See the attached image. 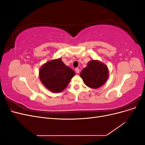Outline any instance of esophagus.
Here are the masks:
<instances>
[{
  "instance_id": "34e87169",
  "label": "esophagus",
  "mask_w": 145,
  "mask_h": 145,
  "mask_svg": "<svg viewBox=\"0 0 145 145\" xmlns=\"http://www.w3.org/2000/svg\"><path fill=\"white\" fill-rule=\"evenodd\" d=\"M75 71H76L77 74H78V73H79V72H80V69H79V68H76L75 69Z\"/></svg>"
}]
</instances>
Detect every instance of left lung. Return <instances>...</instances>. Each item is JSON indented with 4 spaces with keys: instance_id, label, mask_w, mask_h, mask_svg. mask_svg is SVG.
<instances>
[{
    "instance_id": "1",
    "label": "left lung",
    "mask_w": 145,
    "mask_h": 145,
    "mask_svg": "<svg viewBox=\"0 0 145 145\" xmlns=\"http://www.w3.org/2000/svg\"><path fill=\"white\" fill-rule=\"evenodd\" d=\"M80 76L87 86L94 89L99 88L108 79V69L100 61L92 60L88 63L87 67L83 69Z\"/></svg>"
}]
</instances>
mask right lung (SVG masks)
I'll return each instance as SVG.
<instances>
[{
    "instance_id": "obj_1",
    "label": "right lung",
    "mask_w": 145,
    "mask_h": 145,
    "mask_svg": "<svg viewBox=\"0 0 145 145\" xmlns=\"http://www.w3.org/2000/svg\"><path fill=\"white\" fill-rule=\"evenodd\" d=\"M75 72L66 66L60 58L46 62L40 68L39 78L48 89L60 93L66 88Z\"/></svg>"
}]
</instances>
